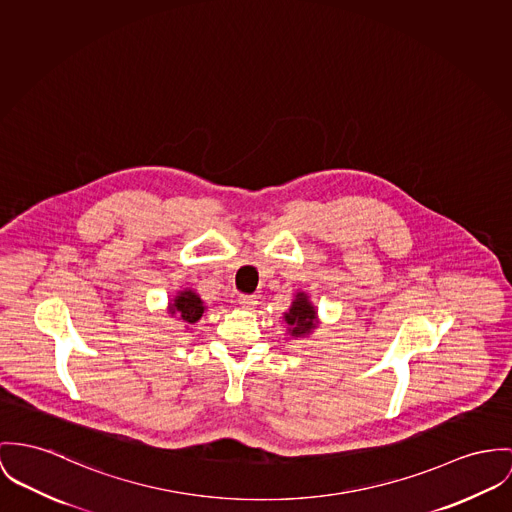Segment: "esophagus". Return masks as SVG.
I'll use <instances>...</instances> for the list:
<instances>
[{"instance_id":"34e87169","label":"esophagus","mask_w":512,"mask_h":512,"mask_svg":"<svg viewBox=\"0 0 512 512\" xmlns=\"http://www.w3.org/2000/svg\"><path fill=\"white\" fill-rule=\"evenodd\" d=\"M237 304L243 308V310H253L257 306V298L255 296H239L237 298Z\"/></svg>"}]
</instances>
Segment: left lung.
<instances>
[{
	"instance_id": "8db88e82",
	"label": "left lung",
	"mask_w": 512,
	"mask_h": 512,
	"mask_svg": "<svg viewBox=\"0 0 512 512\" xmlns=\"http://www.w3.org/2000/svg\"><path fill=\"white\" fill-rule=\"evenodd\" d=\"M284 321L288 325L286 331L294 339H302V337H308L314 333L315 327L319 325V317H317V310L306 292L298 290L294 294V300H292L288 312H284Z\"/></svg>"
}]
</instances>
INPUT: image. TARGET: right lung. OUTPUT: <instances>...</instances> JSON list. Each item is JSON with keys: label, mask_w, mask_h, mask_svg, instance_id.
Instances as JSON below:
<instances>
[{"label": "right lung", "mask_w": 512, "mask_h": 512, "mask_svg": "<svg viewBox=\"0 0 512 512\" xmlns=\"http://www.w3.org/2000/svg\"><path fill=\"white\" fill-rule=\"evenodd\" d=\"M206 310L204 302L200 300L197 290L193 288H185L179 290L169 302H167V314L171 317H177L181 323H185V327L189 329V325L197 323Z\"/></svg>", "instance_id": "add662e5"}]
</instances>
